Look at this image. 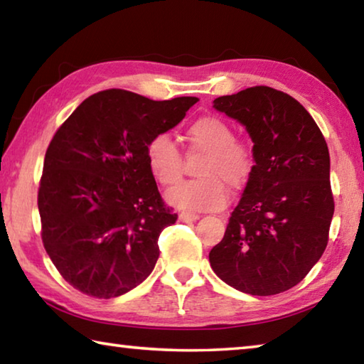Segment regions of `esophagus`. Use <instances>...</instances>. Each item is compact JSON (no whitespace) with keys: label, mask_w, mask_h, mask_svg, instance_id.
Listing matches in <instances>:
<instances>
[{"label":"esophagus","mask_w":364,"mask_h":364,"mask_svg":"<svg viewBox=\"0 0 364 364\" xmlns=\"http://www.w3.org/2000/svg\"><path fill=\"white\" fill-rule=\"evenodd\" d=\"M197 220H199V215L186 213V212L180 213V221H183V223H193V221H197Z\"/></svg>","instance_id":"1"}]
</instances>
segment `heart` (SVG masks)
<instances>
[{"label":"heart","instance_id":"heart-1","mask_svg":"<svg viewBox=\"0 0 364 364\" xmlns=\"http://www.w3.org/2000/svg\"><path fill=\"white\" fill-rule=\"evenodd\" d=\"M193 151L205 152L197 168L199 180L183 181L165 194L171 207L186 212H213L228 202L225 184L239 189L249 181L254 156L247 146L234 141L232 128L218 117H202L188 128ZM146 164L162 186H171L181 178L183 159L167 133H159L146 146Z\"/></svg>","mask_w":364,"mask_h":364}]
</instances>
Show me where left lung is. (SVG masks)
Wrapping results in <instances>:
<instances>
[{
    "label": "left lung",
    "mask_w": 364,
    "mask_h": 364,
    "mask_svg": "<svg viewBox=\"0 0 364 364\" xmlns=\"http://www.w3.org/2000/svg\"><path fill=\"white\" fill-rule=\"evenodd\" d=\"M254 143V170L221 242L208 254L221 281L250 295L297 286L328 245L331 159L308 110L282 91L252 86L213 101Z\"/></svg>",
    "instance_id": "obj_1"
}]
</instances>
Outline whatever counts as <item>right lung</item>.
I'll list each match as a JSON object with an SVG mask.
<instances>
[{
    "mask_svg": "<svg viewBox=\"0 0 364 364\" xmlns=\"http://www.w3.org/2000/svg\"><path fill=\"white\" fill-rule=\"evenodd\" d=\"M197 101L106 90L86 97L54 134L38 191L41 237L54 267L80 292L119 297L152 273L160 232L178 215L164 205L146 146Z\"/></svg>",
    "mask_w": 364,
    "mask_h": 364,
    "instance_id": "add662e5",
    "label": "right lung"
}]
</instances>
